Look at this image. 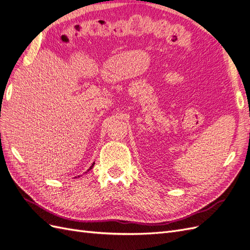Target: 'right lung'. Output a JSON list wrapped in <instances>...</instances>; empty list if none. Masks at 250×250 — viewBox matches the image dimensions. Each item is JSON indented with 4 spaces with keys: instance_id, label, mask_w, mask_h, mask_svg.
<instances>
[{
    "instance_id": "obj_1",
    "label": "right lung",
    "mask_w": 250,
    "mask_h": 250,
    "mask_svg": "<svg viewBox=\"0 0 250 250\" xmlns=\"http://www.w3.org/2000/svg\"><path fill=\"white\" fill-rule=\"evenodd\" d=\"M94 165H95V163H94V164H92V165H91V166H90V167H89V169H88V170H87V171H89V170H90V169H92V167H94ZM85 173H86V172H85Z\"/></svg>"
}]
</instances>
